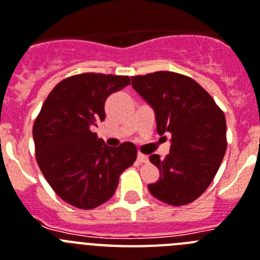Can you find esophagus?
<instances>
[{
	"label": "esophagus",
	"mask_w": 260,
	"mask_h": 260,
	"mask_svg": "<svg viewBox=\"0 0 260 260\" xmlns=\"http://www.w3.org/2000/svg\"><path fill=\"white\" fill-rule=\"evenodd\" d=\"M137 161H139L140 164H146V162H148V155L143 154V153H139V154H137Z\"/></svg>",
	"instance_id": "esophagus-1"
}]
</instances>
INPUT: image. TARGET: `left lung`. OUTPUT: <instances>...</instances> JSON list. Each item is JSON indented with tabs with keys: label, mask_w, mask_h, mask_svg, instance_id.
<instances>
[{
	"label": "left lung",
	"mask_w": 260,
	"mask_h": 260,
	"mask_svg": "<svg viewBox=\"0 0 260 260\" xmlns=\"http://www.w3.org/2000/svg\"><path fill=\"white\" fill-rule=\"evenodd\" d=\"M133 89L152 106L157 132L171 135L170 153L149 157L161 177L148 188L170 205L192 203L208 188L226 152L224 112L196 81L174 72L131 77Z\"/></svg>",
	"instance_id": "1"
}]
</instances>
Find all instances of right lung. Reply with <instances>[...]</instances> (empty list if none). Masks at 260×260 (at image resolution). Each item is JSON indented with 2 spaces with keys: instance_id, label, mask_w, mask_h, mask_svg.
<instances>
[{
  "instance_id": "add662e5",
  "label": "right lung",
  "mask_w": 260,
  "mask_h": 260,
  "mask_svg": "<svg viewBox=\"0 0 260 260\" xmlns=\"http://www.w3.org/2000/svg\"><path fill=\"white\" fill-rule=\"evenodd\" d=\"M131 82L128 76L82 73L58 82L32 128L36 161L64 202L92 209L111 199L119 177L136 161L137 148L106 145L92 128L105 120L106 99Z\"/></svg>"
}]
</instances>
